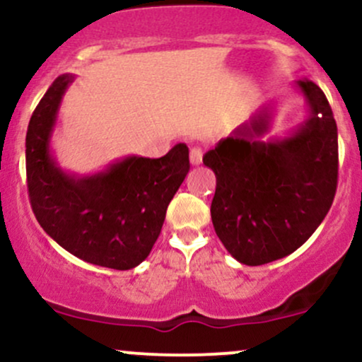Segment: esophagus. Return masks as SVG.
I'll use <instances>...</instances> for the list:
<instances>
[{"label": "esophagus", "mask_w": 362, "mask_h": 362, "mask_svg": "<svg viewBox=\"0 0 362 362\" xmlns=\"http://www.w3.org/2000/svg\"><path fill=\"white\" fill-rule=\"evenodd\" d=\"M202 149L201 148H192L190 149V163L194 165V167H197V165L202 163Z\"/></svg>", "instance_id": "esophagus-1"}]
</instances>
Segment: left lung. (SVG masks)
Wrapping results in <instances>:
<instances>
[{
    "label": "left lung",
    "mask_w": 362,
    "mask_h": 362,
    "mask_svg": "<svg viewBox=\"0 0 362 362\" xmlns=\"http://www.w3.org/2000/svg\"><path fill=\"white\" fill-rule=\"evenodd\" d=\"M294 88L308 112L296 129L262 141L274 115L272 105L262 107L202 158L216 175V235L240 264H269L298 250L334 202L337 124L320 86L305 78Z\"/></svg>",
    "instance_id": "left-lung-1"
}]
</instances>
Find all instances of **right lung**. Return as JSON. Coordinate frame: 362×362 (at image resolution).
<instances>
[{"label": "right lung", "mask_w": 362, "mask_h": 362, "mask_svg": "<svg viewBox=\"0 0 362 362\" xmlns=\"http://www.w3.org/2000/svg\"><path fill=\"white\" fill-rule=\"evenodd\" d=\"M74 74H61L32 114L25 139L28 195L40 226L64 250L117 271L139 265L151 252L167 207L189 173V148L165 156L131 155L100 172L78 175L59 167L51 148L57 115Z\"/></svg>", "instance_id": "right-lung-1"}]
</instances>
